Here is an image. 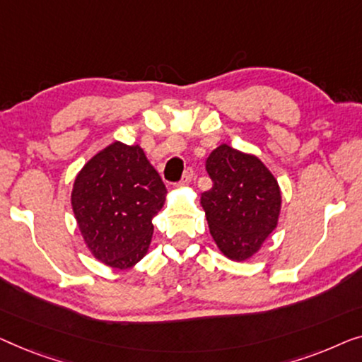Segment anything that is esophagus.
<instances>
[{"label": "esophagus", "mask_w": 362, "mask_h": 362, "mask_svg": "<svg viewBox=\"0 0 362 362\" xmlns=\"http://www.w3.org/2000/svg\"><path fill=\"white\" fill-rule=\"evenodd\" d=\"M192 179H193V167L188 165L187 169H185V172H183L180 183H182V185H188V183L192 182Z\"/></svg>", "instance_id": "obj_1"}]
</instances>
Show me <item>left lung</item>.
<instances>
[{"label":"left lung","mask_w":362,"mask_h":362,"mask_svg":"<svg viewBox=\"0 0 362 362\" xmlns=\"http://www.w3.org/2000/svg\"><path fill=\"white\" fill-rule=\"evenodd\" d=\"M213 187L202 193L216 246L233 261L254 256L277 226L281 188L256 156L221 144L206 159Z\"/></svg>","instance_id":"obj_1"}]
</instances>
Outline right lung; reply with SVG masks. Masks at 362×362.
<instances>
[{
	"mask_svg": "<svg viewBox=\"0 0 362 362\" xmlns=\"http://www.w3.org/2000/svg\"><path fill=\"white\" fill-rule=\"evenodd\" d=\"M165 185L139 146L113 142L86 162L74 183L81 236L98 261L115 269L139 262L149 249Z\"/></svg>",
	"mask_w": 362,
	"mask_h": 362,
	"instance_id": "add662e5",
	"label": "right lung"
}]
</instances>
